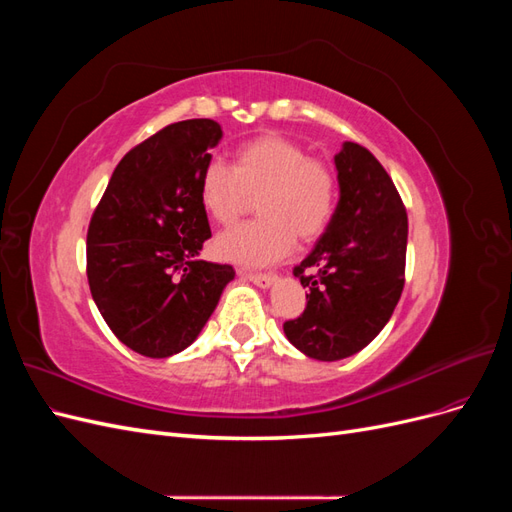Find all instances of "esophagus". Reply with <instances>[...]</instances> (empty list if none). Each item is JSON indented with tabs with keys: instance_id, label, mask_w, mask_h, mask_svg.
Listing matches in <instances>:
<instances>
[{
	"instance_id": "1",
	"label": "esophagus",
	"mask_w": 512,
	"mask_h": 512,
	"mask_svg": "<svg viewBox=\"0 0 512 512\" xmlns=\"http://www.w3.org/2000/svg\"><path fill=\"white\" fill-rule=\"evenodd\" d=\"M245 280H250L252 284L260 286V288H269L275 282L273 273H252V271H239Z\"/></svg>"
}]
</instances>
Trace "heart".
Returning <instances> with one entry per match:
<instances>
[{
  "instance_id": "1",
  "label": "heart",
  "mask_w": 512,
  "mask_h": 512,
  "mask_svg": "<svg viewBox=\"0 0 512 512\" xmlns=\"http://www.w3.org/2000/svg\"><path fill=\"white\" fill-rule=\"evenodd\" d=\"M200 205L222 226L252 209L260 218L232 228L213 243L222 260L269 265L286 256L294 239L316 241L327 230L337 198L335 170L282 134H262L241 143L230 168L211 160L198 181Z\"/></svg>"
}]
</instances>
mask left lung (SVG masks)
<instances>
[{
  "label": "left lung",
  "mask_w": 512,
  "mask_h": 512,
  "mask_svg": "<svg viewBox=\"0 0 512 512\" xmlns=\"http://www.w3.org/2000/svg\"><path fill=\"white\" fill-rule=\"evenodd\" d=\"M339 203L301 265L305 312L284 322L288 342L318 361L363 350L393 316L406 282L408 213L369 149L344 143L335 156Z\"/></svg>",
  "instance_id": "left-lung-1"
}]
</instances>
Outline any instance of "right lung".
<instances>
[{"mask_svg": "<svg viewBox=\"0 0 512 512\" xmlns=\"http://www.w3.org/2000/svg\"><path fill=\"white\" fill-rule=\"evenodd\" d=\"M220 138L213 119L170 123L121 158L91 215V297L119 342L151 359L188 348L235 277L198 260L211 237L198 181Z\"/></svg>", "mask_w": 512, "mask_h": 512, "instance_id": "1", "label": "right lung"}]
</instances>
